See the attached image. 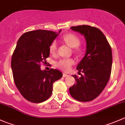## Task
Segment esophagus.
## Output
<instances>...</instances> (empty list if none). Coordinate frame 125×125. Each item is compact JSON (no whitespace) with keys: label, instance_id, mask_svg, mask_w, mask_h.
Wrapping results in <instances>:
<instances>
[{"label":"esophagus","instance_id":"esophagus-1","mask_svg":"<svg viewBox=\"0 0 125 125\" xmlns=\"http://www.w3.org/2000/svg\"><path fill=\"white\" fill-rule=\"evenodd\" d=\"M68 76H69V75L65 74V73H63V77H68Z\"/></svg>","mask_w":125,"mask_h":125}]
</instances>
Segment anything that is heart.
<instances>
[{
	"mask_svg": "<svg viewBox=\"0 0 125 125\" xmlns=\"http://www.w3.org/2000/svg\"><path fill=\"white\" fill-rule=\"evenodd\" d=\"M63 40L69 46L74 48V51L77 53H80L82 51L83 46L80 45V39L77 35L74 33H68L63 35L62 37ZM50 51L51 54H55L57 50V43L55 40L52 42L50 45ZM75 61L73 59L68 58V59H60L56 63V66L59 68L61 69L64 71H68L70 70L72 66L74 64Z\"/></svg>",
	"mask_w": 125,
	"mask_h": 125,
	"instance_id": "heart-1",
	"label": "heart"
}]
</instances>
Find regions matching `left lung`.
<instances>
[{
  "instance_id": "left-lung-1",
  "label": "left lung",
  "mask_w": 125,
  "mask_h": 125,
  "mask_svg": "<svg viewBox=\"0 0 125 125\" xmlns=\"http://www.w3.org/2000/svg\"><path fill=\"white\" fill-rule=\"evenodd\" d=\"M71 29L84 35L86 41V54L77 66L84 75H73L76 83L70 88L75 100L89 102L97 97L106 86L111 73V47L103 32L97 28L83 25Z\"/></svg>"
}]
</instances>
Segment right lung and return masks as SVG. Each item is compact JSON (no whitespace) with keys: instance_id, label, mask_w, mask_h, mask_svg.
Listing matches in <instances>:
<instances>
[{"instance_id":"right-lung-1","label":"right lung","mask_w":125,"mask_h":125,"mask_svg":"<svg viewBox=\"0 0 125 125\" xmlns=\"http://www.w3.org/2000/svg\"><path fill=\"white\" fill-rule=\"evenodd\" d=\"M58 34L43 30L25 32L19 39L12 54L11 68L16 86L22 96L32 103L48 99L53 83L63 75L56 69H40L41 63H45L50 56V44Z\"/></svg>"}]
</instances>
